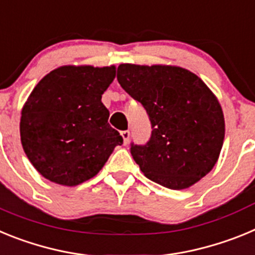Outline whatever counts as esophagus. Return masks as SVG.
Instances as JSON below:
<instances>
[{"instance_id": "obj_1", "label": "esophagus", "mask_w": 255, "mask_h": 255, "mask_svg": "<svg viewBox=\"0 0 255 255\" xmlns=\"http://www.w3.org/2000/svg\"><path fill=\"white\" fill-rule=\"evenodd\" d=\"M121 136H123V139H124V144L129 143V139H130L129 130H124V131H121Z\"/></svg>"}]
</instances>
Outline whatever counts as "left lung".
Instances as JSON below:
<instances>
[{
  "label": "left lung",
  "instance_id": "obj_1",
  "mask_svg": "<svg viewBox=\"0 0 255 255\" xmlns=\"http://www.w3.org/2000/svg\"><path fill=\"white\" fill-rule=\"evenodd\" d=\"M117 80L152 124L149 141L130 148L145 177L181 190L206 176L222 149L225 119L203 80L180 66L134 64L117 67Z\"/></svg>",
  "mask_w": 255,
  "mask_h": 255
}]
</instances>
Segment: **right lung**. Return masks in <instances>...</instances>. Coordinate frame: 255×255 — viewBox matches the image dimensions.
I'll list each match as a JSON object with an SVG mask.
<instances>
[{"label": "right lung", "instance_id": "obj_1", "mask_svg": "<svg viewBox=\"0 0 255 255\" xmlns=\"http://www.w3.org/2000/svg\"><path fill=\"white\" fill-rule=\"evenodd\" d=\"M116 67L67 65L52 70L21 110L20 138L26 157L47 180L76 186L102 170L123 136L108 124L102 94Z\"/></svg>", "mask_w": 255, "mask_h": 255}]
</instances>
